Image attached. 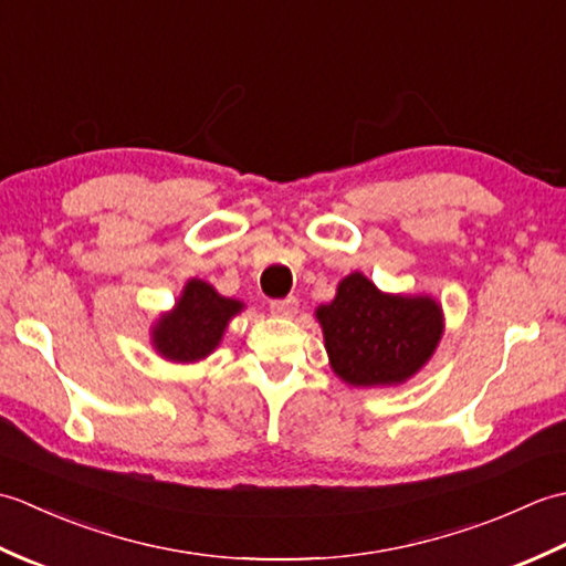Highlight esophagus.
Instances as JSON below:
<instances>
[{
    "mask_svg": "<svg viewBox=\"0 0 566 566\" xmlns=\"http://www.w3.org/2000/svg\"><path fill=\"white\" fill-rule=\"evenodd\" d=\"M270 314L280 316V318H292L298 314V298L290 296V298H274L270 302Z\"/></svg>",
    "mask_w": 566,
    "mask_h": 566,
    "instance_id": "1",
    "label": "esophagus"
}]
</instances>
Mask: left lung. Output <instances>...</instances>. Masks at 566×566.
<instances>
[{"label": "left lung", "instance_id": "1", "mask_svg": "<svg viewBox=\"0 0 566 566\" xmlns=\"http://www.w3.org/2000/svg\"><path fill=\"white\" fill-rule=\"evenodd\" d=\"M331 367L353 387H394L411 379L442 338L432 296L384 294L363 272L347 274L331 304L316 308Z\"/></svg>", "mask_w": 566, "mask_h": 566}]
</instances>
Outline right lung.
<instances>
[{"label": "right lung", "mask_w": 566, "mask_h": 566, "mask_svg": "<svg viewBox=\"0 0 566 566\" xmlns=\"http://www.w3.org/2000/svg\"><path fill=\"white\" fill-rule=\"evenodd\" d=\"M240 311L243 302L221 296L207 282L189 280L175 308L155 321L153 347L172 363H197L219 347L228 321Z\"/></svg>", "instance_id": "add662e5"}]
</instances>
